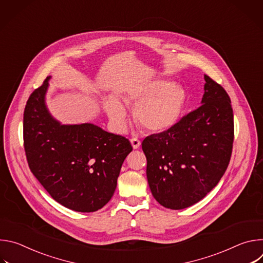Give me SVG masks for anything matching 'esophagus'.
Here are the masks:
<instances>
[{"instance_id":"1","label":"esophagus","mask_w":263,"mask_h":263,"mask_svg":"<svg viewBox=\"0 0 263 263\" xmlns=\"http://www.w3.org/2000/svg\"><path fill=\"white\" fill-rule=\"evenodd\" d=\"M130 141H131V144H132V146H133L134 149H136V148H138V147L140 146V140H139V139H137V138H132Z\"/></svg>"}]
</instances>
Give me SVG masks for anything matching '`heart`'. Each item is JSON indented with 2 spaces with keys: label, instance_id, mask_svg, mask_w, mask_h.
<instances>
[{
  "label": "heart",
  "instance_id": "1",
  "mask_svg": "<svg viewBox=\"0 0 263 263\" xmlns=\"http://www.w3.org/2000/svg\"><path fill=\"white\" fill-rule=\"evenodd\" d=\"M127 107L134 108V119L149 132H163L179 121L186 104V91L170 81L157 79L131 90L123 97ZM104 109L117 131L123 132L127 126V109L114 96L104 101Z\"/></svg>",
  "mask_w": 263,
  "mask_h": 263
}]
</instances>
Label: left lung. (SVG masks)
<instances>
[{
	"mask_svg": "<svg viewBox=\"0 0 263 263\" xmlns=\"http://www.w3.org/2000/svg\"><path fill=\"white\" fill-rule=\"evenodd\" d=\"M201 106L171 129L142 141L146 178L155 200L184 209L201 201L226 172L234 137L231 101L219 84L204 76Z\"/></svg>",
	"mask_w": 263,
	"mask_h": 263,
	"instance_id": "1",
	"label": "left lung"
}]
</instances>
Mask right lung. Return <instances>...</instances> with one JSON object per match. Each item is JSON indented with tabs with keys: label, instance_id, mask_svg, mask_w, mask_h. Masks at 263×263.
<instances>
[{
	"label": "right lung",
	"instance_id": "right-lung-1",
	"mask_svg": "<svg viewBox=\"0 0 263 263\" xmlns=\"http://www.w3.org/2000/svg\"><path fill=\"white\" fill-rule=\"evenodd\" d=\"M50 79L32 92L24 112L29 167L62 206L78 212L97 211L114 196L131 143L90 123L57 121L46 104Z\"/></svg>",
	"mask_w": 263,
	"mask_h": 263
}]
</instances>
